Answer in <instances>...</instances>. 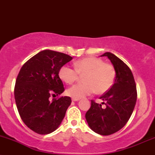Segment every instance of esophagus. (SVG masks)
Segmentation results:
<instances>
[{"instance_id":"34e87169","label":"esophagus","mask_w":155,"mask_h":155,"mask_svg":"<svg viewBox=\"0 0 155 155\" xmlns=\"http://www.w3.org/2000/svg\"><path fill=\"white\" fill-rule=\"evenodd\" d=\"M73 101H79V98H72Z\"/></svg>"}]
</instances>
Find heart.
<instances>
[{"label": "heart", "instance_id": "heart-1", "mask_svg": "<svg viewBox=\"0 0 155 155\" xmlns=\"http://www.w3.org/2000/svg\"><path fill=\"white\" fill-rule=\"evenodd\" d=\"M75 69L63 65L59 71V76L66 84H72L78 79L79 74H84V83L76 84L67 90L73 98H81L96 91L101 94L108 91L113 85L115 71L113 66L104 63L97 58H85L74 63Z\"/></svg>", "mask_w": 155, "mask_h": 155}]
</instances>
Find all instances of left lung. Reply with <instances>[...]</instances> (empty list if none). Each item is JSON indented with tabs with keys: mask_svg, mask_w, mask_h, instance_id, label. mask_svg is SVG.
I'll list each match as a JSON object with an SVG mask.
<instances>
[{
	"mask_svg": "<svg viewBox=\"0 0 155 155\" xmlns=\"http://www.w3.org/2000/svg\"><path fill=\"white\" fill-rule=\"evenodd\" d=\"M101 56L107 57L113 65L116 73L114 83L100 97L106 108L92 101L85 118L92 130L109 136L122 129L129 120L137 100L136 85L132 71L122 60L111 52Z\"/></svg>",
	"mask_w": 155,
	"mask_h": 155,
	"instance_id": "obj_1",
	"label": "left lung"
}]
</instances>
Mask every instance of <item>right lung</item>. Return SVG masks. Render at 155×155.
Segmentation results:
<instances>
[{
	"label": "right lung",
	"mask_w": 155,
	"mask_h": 155,
	"mask_svg": "<svg viewBox=\"0 0 155 155\" xmlns=\"http://www.w3.org/2000/svg\"><path fill=\"white\" fill-rule=\"evenodd\" d=\"M72 57L52 50H43L28 60L16 80L15 98L21 119L34 132L46 135L59 127L71 104L70 97L49 100L51 94L63 93L60 68Z\"/></svg>",
	"instance_id": "right-lung-1"
}]
</instances>
